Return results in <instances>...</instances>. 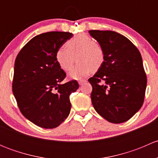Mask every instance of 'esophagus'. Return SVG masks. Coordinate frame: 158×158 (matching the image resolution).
Segmentation results:
<instances>
[{"instance_id":"34e87169","label":"esophagus","mask_w":158,"mask_h":158,"mask_svg":"<svg viewBox=\"0 0 158 158\" xmlns=\"http://www.w3.org/2000/svg\"><path fill=\"white\" fill-rule=\"evenodd\" d=\"M85 82H86V79H80V80L79 81V84L80 85H83V84L85 83Z\"/></svg>"}]
</instances>
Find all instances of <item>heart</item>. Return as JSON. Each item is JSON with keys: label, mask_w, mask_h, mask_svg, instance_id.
<instances>
[{"label": "heart", "mask_w": 158, "mask_h": 158, "mask_svg": "<svg viewBox=\"0 0 158 158\" xmlns=\"http://www.w3.org/2000/svg\"><path fill=\"white\" fill-rule=\"evenodd\" d=\"M66 47L57 49L56 60L62 69L68 71L73 66L76 56L78 63L68 74L70 79H82L93 70L100 69L104 63L106 54L102 46L88 35H76L66 42Z\"/></svg>", "instance_id": "obj_1"}]
</instances>
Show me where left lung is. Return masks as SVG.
Returning <instances> with one entry per match:
<instances>
[{
    "label": "left lung",
    "instance_id": "left-lung-1",
    "mask_svg": "<svg viewBox=\"0 0 158 158\" xmlns=\"http://www.w3.org/2000/svg\"><path fill=\"white\" fill-rule=\"evenodd\" d=\"M89 33L102 46L106 54L102 67L89 79L94 109L111 123L126 122L144 102L147 77L141 53L128 38L117 32Z\"/></svg>",
    "mask_w": 158,
    "mask_h": 158
}]
</instances>
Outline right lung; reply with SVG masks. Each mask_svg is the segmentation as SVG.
<instances>
[{"label": "right lung", "instance_id": "right-lung-1", "mask_svg": "<svg viewBox=\"0 0 158 158\" xmlns=\"http://www.w3.org/2000/svg\"><path fill=\"white\" fill-rule=\"evenodd\" d=\"M73 36L52 31L31 39L14 63L13 93L23 115L44 128L58 127L69 114V95L79 88L77 81L63 84L66 78L56 60V52Z\"/></svg>", "mask_w": 158, "mask_h": 158}]
</instances>
